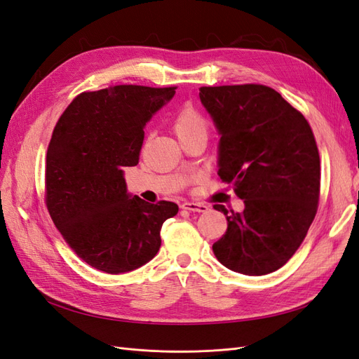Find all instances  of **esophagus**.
Wrapping results in <instances>:
<instances>
[{"mask_svg":"<svg viewBox=\"0 0 359 359\" xmlns=\"http://www.w3.org/2000/svg\"><path fill=\"white\" fill-rule=\"evenodd\" d=\"M182 210H187V211H193V212H206L208 211V206L205 203H198V202H184L181 205Z\"/></svg>","mask_w":359,"mask_h":359,"instance_id":"34e87169","label":"esophagus"}]
</instances>
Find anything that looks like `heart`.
Masks as SVG:
<instances>
[{
  "instance_id": "heart-1",
  "label": "heart",
  "mask_w": 359,
  "mask_h": 359,
  "mask_svg": "<svg viewBox=\"0 0 359 359\" xmlns=\"http://www.w3.org/2000/svg\"><path fill=\"white\" fill-rule=\"evenodd\" d=\"M206 121L205 118L194 111L193 107H182V109L173 118V132L178 136V139L186 140L191 136L196 135H206Z\"/></svg>"
}]
</instances>
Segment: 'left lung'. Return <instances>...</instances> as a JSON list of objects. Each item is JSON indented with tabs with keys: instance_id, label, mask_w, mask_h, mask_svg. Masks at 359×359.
<instances>
[{
	"instance_id": "obj_1",
	"label": "left lung",
	"mask_w": 359,
	"mask_h": 359,
	"mask_svg": "<svg viewBox=\"0 0 359 359\" xmlns=\"http://www.w3.org/2000/svg\"><path fill=\"white\" fill-rule=\"evenodd\" d=\"M199 97L220 135L219 177L244 211L226 215L212 252L235 273L265 276L295 255L318 211L320 158L304 115L265 85L202 86Z\"/></svg>"
}]
</instances>
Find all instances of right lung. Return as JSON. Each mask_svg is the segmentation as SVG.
<instances>
[{
    "label": "right lung",
    "mask_w": 359,
    "mask_h": 359,
    "mask_svg": "<svg viewBox=\"0 0 359 359\" xmlns=\"http://www.w3.org/2000/svg\"><path fill=\"white\" fill-rule=\"evenodd\" d=\"M177 86L116 85L79 94L53 128L46 154V206L83 262L121 274L145 265L161 244V226L178 205L127 193L124 168L136 166L144 127Z\"/></svg>",
    "instance_id": "add662e5"
}]
</instances>
